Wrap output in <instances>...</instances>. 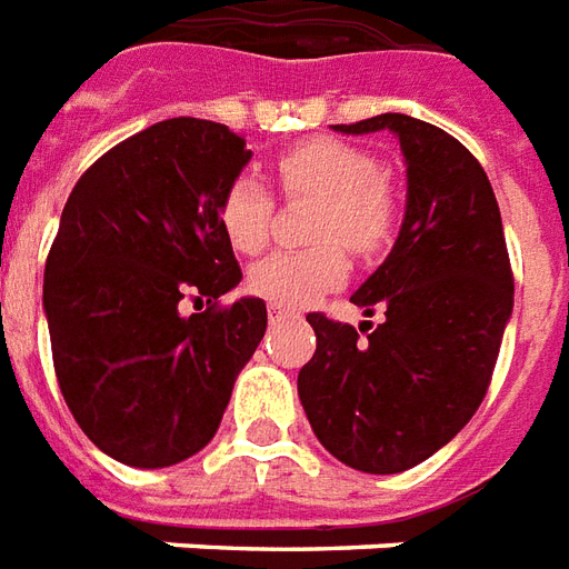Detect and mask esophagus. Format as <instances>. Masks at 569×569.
<instances>
[{"mask_svg":"<svg viewBox=\"0 0 569 569\" xmlns=\"http://www.w3.org/2000/svg\"><path fill=\"white\" fill-rule=\"evenodd\" d=\"M269 318H272V321H281V318H290V312L288 309H284V306H279V302H269Z\"/></svg>","mask_w":569,"mask_h":569,"instance_id":"34e87169","label":"esophagus"}]
</instances>
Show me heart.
<instances>
[{
    "mask_svg": "<svg viewBox=\"0 0 569 569\" xmlns=\"http://www.w3.org/2000/svg\"><path fill=\"white\" fill-rule=\"evenodd\" d=\"M276 181L288 199H321L315 214V248L279 251L260 260L248 284L257 297L279 306H306L342 284L346 248L360 260L388 251L400 227V193L367 148L333 136H315L276 157ZM221 227L242 254L263 251L272 239L276 199L254 178H236L223 190Z\"/></svg>",
    "mask_w": 569,
    "mask_h": 569,
    "instance_id": "obj_1",
    "label": "heart"
}]
</instances>
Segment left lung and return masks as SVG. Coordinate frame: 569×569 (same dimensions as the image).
I'll list each match as a JSON object with an SVG mask.
<instances>
[{
	"mask_svg": "<svg viewBox=\"0 0 569 569\" xmlns=\"http://www.w3.org/2000/svg\"><path fill=\"white\" fill-rule=\"evenodd\" d=\"M339 132L393 130L409 163L397 244L351 297L385 321L360 330L309 312L297 388L315 437L360 472H403L449 442L488 393L516 281L482 163L427 120L376 114Z\"/></svg>",
	"mask_w": 569,
	"mask_h": 569,
	"instance_id": "obj_1",
	"label": "left lung"
}]
</instances>
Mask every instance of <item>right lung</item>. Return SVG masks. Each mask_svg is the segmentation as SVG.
I'll return each instance as SVG.
<instances>
[{
	"mask_svg": "<svg viewBox=\"0 0 569 569\" xmlns=\"http://www.w3.org/2000/svg\"><path fill=\"white\" fill-rule=\"evenodd\" d=\"M251 151L223 123L169 118L99 157L66 199L44 263L60 391L93 446L157 470L197 455L267 333L218 218ZM206 299L184 319L177 302Z\"/></svg>",
	"mask_w": 569,
	"mask_h": 569,
	"instance_id": "add662e5",
	"label": "right lung"
}]
</instances>
